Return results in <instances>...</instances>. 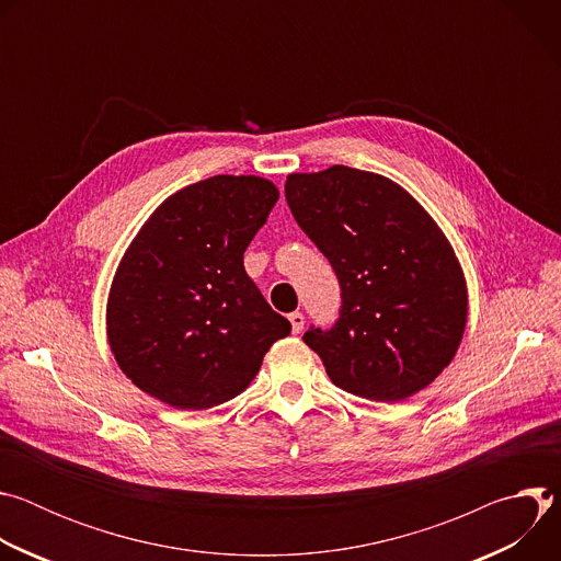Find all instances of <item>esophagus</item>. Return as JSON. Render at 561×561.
<instances>
[{
  "label": "esophagus",
  "mask_w": 561,
  "mask_h": 561,
  "mask_svg": "<svg viewBox=\"0 0 561 561\" xmlns=\"http://www.w3.org/2000/svg\"><path fill=\"white\" fill-rule=\"evenodd\" d=\"M288 322H290V327H293V333H301V331H304V324H306V319H304L301 312H290V314H288Z\"/></svg>",
  "instance_id": "34e87169"
}]
</instances>
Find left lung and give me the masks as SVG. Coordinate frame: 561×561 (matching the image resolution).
I'll return each instance as SVG.
<instances>
[{"label": "left lung", "instance_id": "obj_1", "mask_svg": "<svg viewBox=\"0 0 561 561\" xmlns=\"http://www.w3.org/2000/svg\"><path fill=\"white\" fill-rule=\"evenodd\" d=\"M286 202L342 288L337 322L304 333L333 383L388 404L426 388L455 357L468 314L439 226L402 186L348 167L288 175Z\"/></svg>", "mask_w": 561, "mask_h": 561}]
</instances>
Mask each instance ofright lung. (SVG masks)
<instances>
[{
    "mask_svg": "<svg viewBox=\"0 0 561 561\" xmlns=\"http://www.w3.org/2000/svg\"><path fill=\"white\" fill-rule=\"evenodd\" d=\"M279 199L273 182L215 175L171 195L115 273L106 324L126 377L180 411L228 402L290 333L244 271V251Z\"/></svg>",
    "mask_w": 561,
    "mask_h": 561,
    "instance_id": "add662e5",
    "label": "right lung"
}]
</instances>
